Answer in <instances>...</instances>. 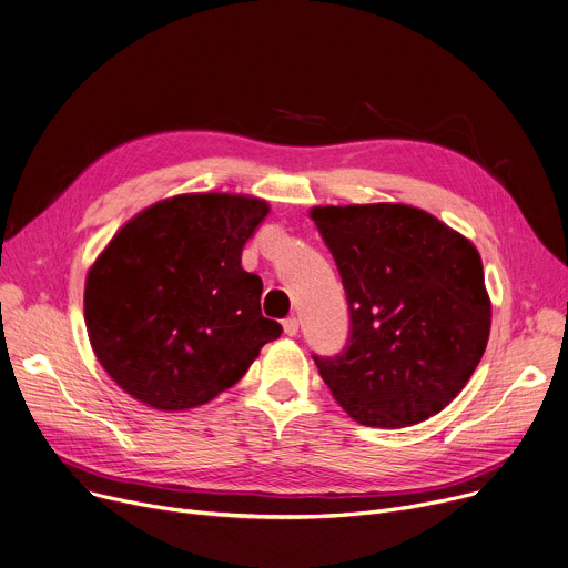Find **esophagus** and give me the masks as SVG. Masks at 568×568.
<instances>
[{"label":"esophagus","mask_w":568,"mask_h":568,"mask_svg":"<svg viewBox=\"0 0 568 568\" xmlns=\"http://www.w3.org/2000/svg\"><path fill=\"white\" fill-rule=\"evenodd\" d=\"M282 325H284V334H286V336H295V334H297V329H300V321H297L295 316L286 318Z\"/></svg>","instance_id":"obj_1"}]
</instances>
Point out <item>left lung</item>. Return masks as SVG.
Returning a JSON list of instances; mask_svg holds the SVG:
<instances>
[{
  "mask_svg": "<svg viewBox=\"0 0 568 568\" xmlns=\"http://www.w3.org/2000/svg\"><path fill=\"white\" fill-rule=\"evenodd\" d=\"M351 310V338L318 357L357 423L398 429L450 405L485 355L491 300L483 258L459 232L409 204L314 206Z\"/></svg>",
  "mask_w": 568,
  "mask_h": 568,
  "instance_id": "8db88e82",
  "label": "left lung"
}]
</instances>
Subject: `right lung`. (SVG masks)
<instances>
[{"instance_id": "right-lung-1", "label": "right lung", "mask_w": 568, "mask_h": 568, "mask_svg": "<svg viewBox=\"0 0 568 568\" xmlns=\"http://www.w3.org/2000/svg\"><path fill=\"white\" fill-rule=\"evenodd\" d=\"M268 202L186 193L143 209L85 277L83 318L111 379L159 412L234 386L282 325L261 314V277L241 252Z\"/></svg>"}]
</instances>
